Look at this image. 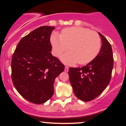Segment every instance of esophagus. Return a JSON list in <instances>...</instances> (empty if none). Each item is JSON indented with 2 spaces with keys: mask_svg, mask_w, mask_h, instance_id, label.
<instances>
[{
  "mask_svg": "<svg viewBox=\"0 0 126 126\" xmlns=\"http://www.w3.org/2000/svg\"><path fill=\"white\" fill-rule=\"evenodd\" d=\"M68 70H69V67H68V66H65L64 71L67 72H68Z\"/></svg>",
  "mask_w": 126,
  "mask_h": 126,
  "instance_id": "34e87169",
  "label": "esophagus"
}]
</instances>
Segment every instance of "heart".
<instances>
[{
    "label": "heart",
    "instance_id": "obj_1",
    "mask_svg": "<svg viewBox=\"0 0 126 126\" xmlns=\"http://www.w3.org/2000/svg\"><path fill=\"white\" fill-rule=\"evenodd\" d=\"M53 53L59 57L69 48L70 53L63 55L62 59L68 64H86L99 54L101 39L96 32L80 27L64 28L61 34L53 32L50 37Z\"/></svg>",
    "mask_w": 126,
    "mask_h": 126
}]
</instances>
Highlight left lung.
I'll return each instance as SVG.
<instances>
[{
    "mask_svg": "<svg viewBox=\"0 0 126 126\" xmlns=\"http://www.w3.org/2000/svg\"><path fill=\"white\" fill-rule=\"evenodd\" d=\"M102 47L99 54L86 66L69 67V76L75 96L83 101L96 98L104 91L111 78L114 59L110 43L99 32Z\"/></svg>",
    "mask_w": 126,
    "mask_h": 126,
    "instance_id": "left-lung-1",
    "label": "left lung"
}]
</instances>
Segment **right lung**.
<instances>
[{
	"label": "right lung",
	"mask_w": 126,
	"mask_h": 126,
	"mask_svg": "<svg viewBox=\"0 0 126 126\" xmlns=\"http://www.w3.org/2000/svg\"><path fill=\"white\" fill-rule=\"evenodd\" d=\"M54 29L43 26L23 37L11 61L14 86L22 97L36 104L51 98L55 79L64 70V65L51 53L50 35Z\"/></svg>",
	"instance_id": "obj_1"
}]
</instances>
